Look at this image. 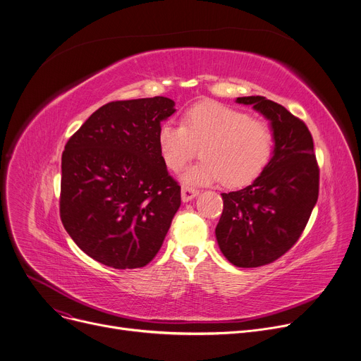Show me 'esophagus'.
Masks as SVG:
<instances>
[{"mask_svg":"<svg viewBox=\"0 0 361 361\" xmlns=\"http://www.w3.org/2000/svg\"><path fill=\"white\" fill-rule=\"evenodd\" d=\"M195 195H199V190H195L192 187H187V185L181 187V200L184 203L191 202L195 197Z\"/></svg>","mask_w":361,"mask_h":361,"instance_id":"34e87169","label":"esophagus"}]
</instances>
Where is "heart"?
<instances>
[{
    "label": "heart",
    "instance_id": "1",
    "mask_svg": "<svg viewBox=\"0 0 361 361\" xmlns=\"http://www.w3.org/2000/svg\"><path fill=\"white\" fill-rule=\"evenodd\" d=\"M157 142L173 171H180L200 147L203 159L180 176L185 185H209L221 180L228 187L249 184L267 169L274 152L268 123L219 102L191 106L183 116V125L173 121L161 123Z\"/></svg>",
    "mask_w": 361,
    "mask_h": 361
}]
</instances>
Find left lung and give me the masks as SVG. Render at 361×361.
<instances>
[{"mask_svg":"<svg viewBox=\"0 0 361 361\" xmlns=\"http://www.w3.org/2000/svg\"><path fill=\"white\" fill-rule=\"evenodd\" d=\"M269 121L274 152L267 169L242 190L223 192L216 239L226 259L239 268L271 264L304 232L318 200L319 170L307 125L264 96H242Z\"/></svg>","mask_w":361,"mask_h":361,"instance_id":"1","label":"left lung"}]
</instances>
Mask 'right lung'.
Here are the masks:
<instances>
[{"label": "right lung", "mask_w": 361, "mask_h": 361, "mask_svg": "<svg viewBox=\"0 0 361 361\" xmlns=\"http://www.w3.org/2000/svg\"><path fill=\"white\" fill-rule=\"evenodd\" d=\"M170 97L116 101L93 112L61 155L60 217L73 242L115 269L154 259L181 204L157 142Z\"/></svg>", "instance_id": "obj_1"}]
</instances>
